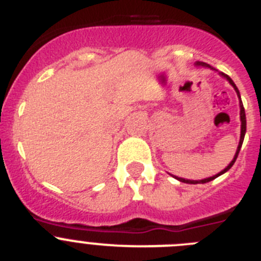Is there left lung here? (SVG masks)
Instances as JSON below:
<instances>
[{"label":"left lung","mask_w":261,"mask_h":261,"mask_svg":"<svg viewBox=\"0 0 261 261\" xmlns=\"http://www.w3.org/2000/svg\"><path fill=\"white\" fill-rule=\"evenodd\" d=\"M195 65H196V66H204V68H211L212 70H214V68H212V66L209 65V64H206V62L196 61V62H195ZM220 75H221V77L226 78V80L229 81V84L231 85L232 87H234L235 93H237V95H238V98H239V107H241V138H239L238 147H237V151H235V155H234V158H232V161H231V162L229 163V165H227V167L223 168L222 171H220V172H218V174L213 175V176H211V177H206V179H201V180H190V179H183V177H177V176H175V179H177V180L181 181V183H188V184H204V183H208V181H212V180H213V179H216V177L220 176V175L225 174L226 171H229L230 168L232 167V165H234V163H235V161H237V158H238L239 150H241L242 144H243L244 135H246V125H247V123H246V112H244L243 103H242V100H241V94H239L238 87L235 86V84H234V82H232V80H231V78L229 77V75L223 74V73H220Z\"/></svg>","instance_id":"left-lung-1"}]
</instances>
